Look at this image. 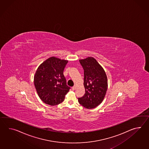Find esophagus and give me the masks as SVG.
<instances>
[{
    "instance_id": "1",
    "label": "esophagus",
    "mask_w": 149,
    "mask_h": 149,
    "mask_svg": "<svg viewBox=\"0 0 149 149\" xmlns=\"http://www.w3.org/2000/svg\"><path fill=\"white\" fill-rule=\"evenodd\" d=\"M76 85H74V86H73V87H72V89H73V91H74V90H75V89H76Z\"/></svg>"
}]
</instances>
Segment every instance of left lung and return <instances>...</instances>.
<instances>
[{"instance_id": "8db88e82", "label": "left lung", "mask_w": 149, "mask_h": 149, "mask_svg": "<svg viewBox=\"0 0 149 149\" xmlns=\"http://www.w3.org/2000/svg\"><path fill=\"white\" fill-rule=\"evenodd\" d=\"M84 69L85 94L78 98L81 105L93 109L101 103L108 89V79L105 71L93 57L80 60Z\"/></svg>"}]
</instances>
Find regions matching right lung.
<instances>
[{
	"label": "right lung",
	"mask_w": 149,
	"mask_h": 149,
	"mask_svg": "<svg viewBox=\"0 0 149 149\" xmlns=\"http://www.w3.org/2000/svg\"><path fill=\"white\" fill-rule=\"evenodd\" d=\"M68 60L52 56L38 67L34 84L40 99L50 105L63 101L70 88L67 85L63 70Z\"/></svg>",
	"instance_id": "right-lung-1"
}]
</instances>
